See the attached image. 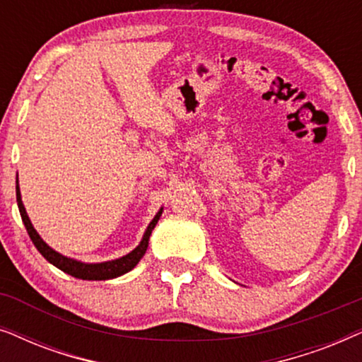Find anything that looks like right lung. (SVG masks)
I'll return each instance as SVG.
<instances>
[{
  "label": "right lung",
  "mask_w": 362,
  "mask_h": 362,
  "mask_svg": "<svg viewBox=\"0 0 362 362\" xmlns=\"http://www.w3.org/2000/svg\"><path fill=\"white\" fill-rule=\"evenodd\" d=\"M16 201H18V207L19 212H21V219L24 222V227H26L29 237H31L33 244L36 245V249L41 252V255L46 259L49 264H52L54 267H57L59 270L66 272V274L76 276V279L81 280H110V279H117L127 272H130L132 269H135V265L140 262V259L145 255V252L148 249V240H150L151 230L155 229V226L160 221L163 207L158 211V214L153 217V221L148 226V229L145 230V235L140 242V245L136 247L135 250H132L130 254L120 257L117 260H110V262H102V264H83V262L69 259V257H64L56 252L54 249H51L46 242H44L39 234L34 229L31 221L26 214V209H24V204L21 201V192H19V186L16 185Z\"/></svg>",
  "instance_id": "obj_1"
}]
</instances>
